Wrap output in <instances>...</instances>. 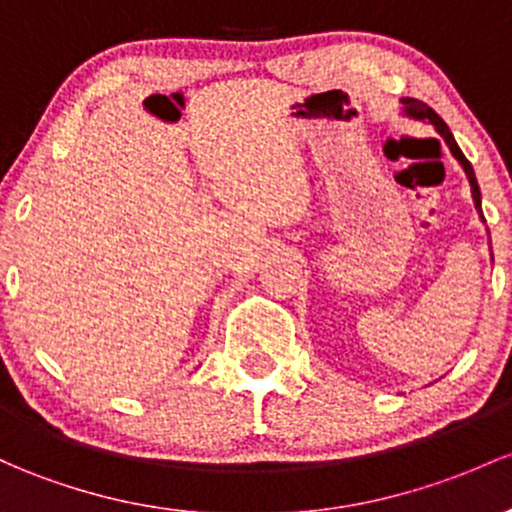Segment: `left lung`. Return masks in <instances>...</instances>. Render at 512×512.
Returning <instances> with one entry per match:
<instances>
[{"label":"left lung","mask_w":512,"mask_h":512,"mask_svg":"<svg viewBox=\"0 0 512 512\" xmlns=\"http://www.w3.org/2000/svg\"><path fill=\"white\" fill-rule=\"evenodd\" d=\"M405 102V109H408V114L410 117H415V119H430V122L437 126V131L439 134L444 136V141H447V146L452 148V153H454V158L456 161L461 163V166H464V170H466V178H469V183H471V192H474V202H476V210L481 212V190H478V183H476V175H474V168H471V163L466 161V156L464 153H461V148L456 146V141H454V136H452V131H449V126L442 122V117H439L437 112H434L432 107H427L425 102H420V100H403ZM483 217V214H481Z\"/></svg>","instance_id":"obj_1"}]
</instances>
